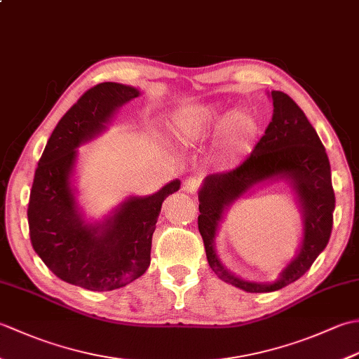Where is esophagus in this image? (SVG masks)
<instances>
[{"label":"esophagus","instance_id":"esophagus-1","mask_svg":"<svg viewBox=\"0 0 359 359\" xmlns=\"http://www.w3.org/2000/svg\"><path fill=\"white\" fill-rule=\"evenodd\" d=\"M199 187H201V180L197 177H188L184 182V191H187L189 194H194L197 189H199Z\"/></svg>","mask_w":359,"mask_h":359}]
</instances>
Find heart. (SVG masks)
<instances>
[{
	"label": "heart",
	"mask_w": 359,
	"mask_h": 359,
	"mask_svg": "<svg viewBox=\"0 0 359 359\" xmlns=\"http://www.w3.org/2000/svg\"><path fill=\"white\" fill-rule=\"evenodd\" d=\"M259 131L261 126L251 112L228 111L216 104L199 106L184 116L180 123V133L191 139L220 134L222 139L220 160L225 166H233L250 154L257 140Z\"/></svg>",
	"instance_id": "b5f03b06"
}]
</instances>
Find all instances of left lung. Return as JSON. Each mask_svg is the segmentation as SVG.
Masks as SVG:
<instances>
[{"label": "left lung", "instance_id": "1", "mask_svg": "<svg viewBox=\"0 0 359 359\" xmlns=\"http://www.w3.org/2000/svg\"><path fill=\"white\" fill-rule=\"evenodd\" d=\"M273 117L250 157L230 172L210 174L199 189V231L211 270L217 278L248 293L276 292L306 273L329 243L334 193L330 162L323 142L304 111L280 90L269 94ZM285 180L297 196L303 217V241L297 256L273 283L236 277L215 253V236L224 212L251 187Z\"/></svg>", "mask_w": 359, "mask_h": 359}]
</instances>
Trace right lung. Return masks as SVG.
Instances as JSON below:
<instances>
[{
  "label": "right lung",
  "instance_id": "obj_1",
  "mask_svg": "<svg viewBox=\"0 0 359 359\" xmlns=\"http://www.w3.org/2000/svg\"><path fill=\"white\" fill-rule=\"evenodd\" d=\"M140 90L106 81L67 111L38 162L27 220L35 253L57 278L93 292H109L140 278L151 262V242L175 179L151 196H129L100 222H88L72 184L77 148L100 135L121 104Z\"/></svg>",
  "mask_w": 359,
  "mask_h": 359
}]
</instances>
